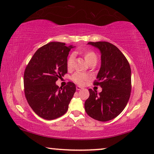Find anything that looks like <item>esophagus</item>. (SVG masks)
<instances>
[{"mask_svg": "<svg viewBox=\"0 0 154 154\" xmlns=\"http://www.w3.org/2000/svg\"><path fill=\"white\" fill-rule=\"evenodd\" d=\"M76 89H77V90H82V89H83V88H82V87H80V86H77L76 87Z\"/></svg>", "mask_w": 154, "mask_h": 154, "instance_id": "1", "label": "esophagus"}]
</instances>
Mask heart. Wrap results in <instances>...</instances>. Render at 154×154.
Masks as SVG:
<instances>
[{"label":"heart","instance_id":"obj_1","mask_svg":"<svg viewBox=\"0 0 154 154\" xmlns=\"http://www.w3.org/2000/svg\"><path fill=\"white\" fill-rule=\"evenodd\" d=\"M82 55L84 56L85 60L86 62L90 64V63L92 62H97V55L95 54L93 51H84L81 52ZM75 61V55L72 54L68 57L67 60V68L68 69H71L73 66V64H74ZM71 79L73 82H75L76 84L79 85H84L88 79V77L86 75L83 74V73L77 72H75L74 74L72 75Z\"/></svg>","mask_w":154,"mask_h":154}]
</instances>
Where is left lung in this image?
Here are the masks:
<instances>
[{
	"instance_id": "obj_1",
	"label": "left lung",
	"mask_w": 154,
	"mask_h": 154,
	"mask_svg": "<svg viewBox=\"0 0 154 154\" xmlns=\"http://www.w3.org/2000/svg\"><path fill=\"white\" fill-rule=\"evenodd\" d=\"M101 53V67L94 84L102 88L97 93L89 89L90 96L84 107L91 118L99 121H110L120 114L131 93V68L121 51L107 42L88 43Z\"/></svg>"
}]
</instances>
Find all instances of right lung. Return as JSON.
I'll return each instance as SVG.
<instances>
[{
    "mask_svg": "<svg viewBox=\"0 0 154 154\" xmlns=\"http://www.w3.org/2000/svg\"><path fill=\"white\" fill-rule=\"evenodd\" d=\"M75 46L53 42L46 44L34 53L24 74V94L28 103L41 118L53 120L67 112L76 91L72 82L59 87L58 78L67 72V57Z\"/></svg>",
    "mask_w": 154,
    "mask_h": 154,
    "instance_id": "obj_1",
    "label": "right lung"
}]
</instances>
